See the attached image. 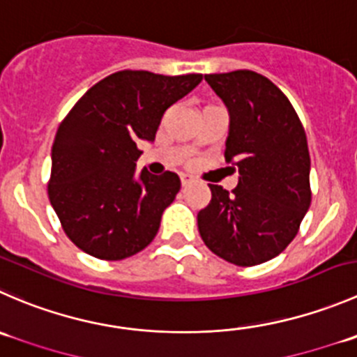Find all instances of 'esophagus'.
<instances>
[{"mask_svg": "<svg viewBox=\"0 0 357 357\" xmlns=\"http://www.w3.org/2000/svg\"><path fill=\"white\" fill-rule=\"evenodd\" d=\"M179 179H181V185L186 186L193 181V178L190 174H179Z\"/></svg>", "mask_w": 357, "mask_h": 357, "instance_id": "1", "label": "esophagus"}]
</instances>
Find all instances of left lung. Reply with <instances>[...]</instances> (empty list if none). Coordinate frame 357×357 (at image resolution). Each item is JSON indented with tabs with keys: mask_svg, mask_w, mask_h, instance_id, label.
I'll return each instance as SVG.
<instances>
[{
	"mask_svg": "<svg viewBox=\"0 0 357 357\" xmlns=\"http://www.w3.org/2000/svg\"><path fill=\"white\" fill-rule=\"evenodd\" d=\"M204 78L230 115L225 158L237 167L238 183L231 193L209 185L211 202L197 214L200 237L234 265H259L288 248L309 211L305 130L265 76L238 69Z\"/></svg>",
	"mask_w": 357,
	"mask_h": 357,
	"instance_id": "obj_1",
	"label": "left lung"
}]
</instances>
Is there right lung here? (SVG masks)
Returning a JSON list of instances; mask_svg holds the SVG:
<instances>
[{"mask_svg":"<svg viewBox=\"0 0 357 357\" xmlns=\"http://www.w3.org/2000/svg\"><path fill=\"white\" fill-rule=\"evenodd\" d=\"M202 75L113 73L73 106L55 134L48 199L66 235L99 259L129 258L157 235L181 188L176 172L136 174L141 141H153L165 109Z\"/></svg>","mask_w":357,"mask_h":357,"instance_id":"right-lung-1","label":"right lung"}]
</instances>
